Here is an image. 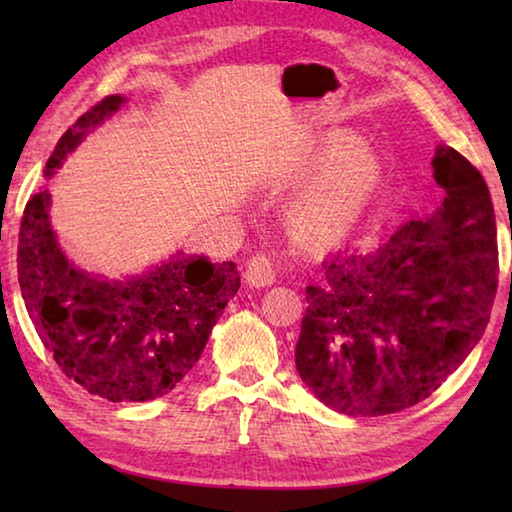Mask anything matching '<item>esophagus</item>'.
Listing matches in <instances>:
<instances>
[{
    "mask_svg": "<svg viewBox=\"0 0 512 512\" xmlns=\"http://www.w3.org/2000/svg\"><path fill=\"white\" fill-rule=\"evenodd\" d=\"M246 282L250 287L262 289V287H271L275 282V264L268 255H255L253 259H248L246 264Z\"/></svg>",
    "mask_w": 512,
    "mask_h": 512,
    "instance_id": "esophagus-1",
    "label": "esophagus"
}]
</instances>
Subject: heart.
<instances>
[{
    "label": "heart",
    "instance_id": "heart-1",
    "mask_svg": "<svg viewBox=\"0 0 512 512\" xmlns=\"http://www.w3.org/2000/svg\"><path fill=\"white\" fill-rule=\"evenodd\" d=\"M352 144L339 135L325 146L320 160H327ZM379 160L363 146H354L332 160L320 176L291 205V230L307 241H329L348 232L366 210L379 185Z\"/></svg>",
    "mask_w": 512,
    "mask_h": 512
}]
</instances>
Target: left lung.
<instances>
[{"label": "left lung", "mask_w": 512, "mask_h": 512, "mask_svg": "<svg viewBox=\"0 0 512 512\" xmlns=\"http://www.w3.org/2000/svg\"><path fill=\"white\" fill-rule=\"evenodd\" d=\"M443 201L372 250H341L307 287L300 379L345 415H388L440 388L474 350L497 293V221L479 169L438 146Z\"/></svg>", "instance_id": "left-lung-1"}]
</instances>
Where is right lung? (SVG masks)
I'll return each instance as SVG.
<instances>
[{
  "label": "right lung",
  "instance_id": "right-lung-1",
  "mask_svg": "<svg viewBox=\"0 0 512 512\" xmlns=\"http://www.w3.org/2000/svg\"><path fill=\"white\" fill-rule=\"evenodd\" d=\"M126 99L112 94L76 119L47 160V176ZM40 187L22 214L17 280L58 368L110 402H149L176 388L239 289L235 262L176 253L124 282L79 271L60 250Z\"/></svg>",
  "mask_w": 512,
  "mask_h": 512
}]
</instances>
